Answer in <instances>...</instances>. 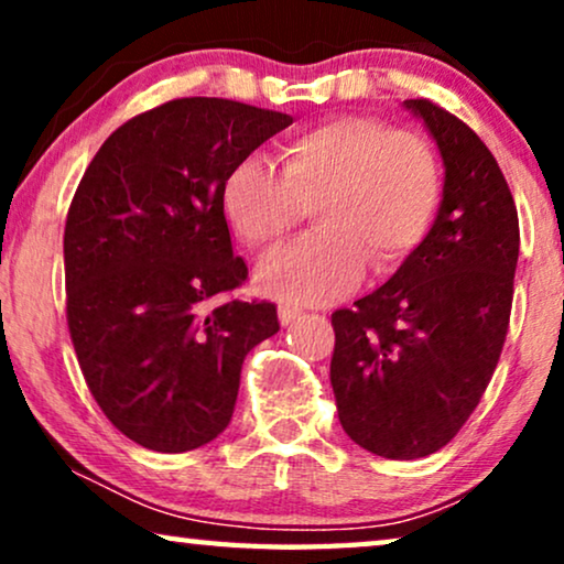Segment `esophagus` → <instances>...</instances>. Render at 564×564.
I'll return each mask as SVG.
<instances>
[{
    "label": "esophagus",
    "mask_w": 564,
    "mask_h": 564,
    "mask_svg": "<svg viewBox=\"0 0 564 564\" xmlns=\"http://www.w3.org/2000/svg\"><path fill=\"white\" fill-rule=\"evenodd\" d=\"M303 311L300 307H292V305H280V321L282 326H292V323H297L300 318H303Z\"/></svg>",
    "instance_id": "1"
}]
</instances>
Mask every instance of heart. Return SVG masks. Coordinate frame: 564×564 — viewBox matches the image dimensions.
<instances>
[{
    "label": "heart",
    "mask_w": 564,
    "mask_h": 564,
    "mask_svg": "<svg viewBox=\"0 0 564 564\" xmlns=\"http://www.w3.org/2000/svg\"><path fill=\"white\" fill-rule=\"evenodd\" d=\"M442 197V166L426 138L365 115L305 128L280 145V176L246 156L223 182L228 226L253 251L282 243L313 207L318 230L269 257L267 295L323 305L365 274H390L423 241Z\"/></svg>",
    "instance_id": "obj_1"
}]
</instances>
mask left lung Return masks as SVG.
<instances>
[{
  "mask_svg": "<svg viewBox=\"0 0 564 564\" xmlns=\"http://www.w3.org/2000/svg\"><path fill=\"white\" fill-rule=\"evenodd\" d=\"M405 105L442 151V207L390 282L330 315L338 421L384 459L429 457L473 415L503 351L519 261V213L488 145L431 99Z\"/></svg>",
  "mask_w": 564,
  "mask_h": 564,
  "instance_id": "8db88e82",
  "label": "left lung"
}]
</instances>
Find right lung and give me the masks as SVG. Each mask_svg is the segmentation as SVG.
Here are the masks:
<instances>
[{"label":"right lung","mask_w":564,"mask_h":564,"mask_svg":"<svg viewBox=\"0 0 564 564\" xmlns=\"http://www.w3.org/2000/svg\"><path fill=\"white\" fill-rule=\"evenodd\" d=\"M290 122L234 99H169L122 122L74 192L68 334L107 421L145 449L213 442L234 415L246 354L280 330L274 303L230 297L249 267L220 192Z\"/></svg>","instance_id":"right-lung-1"}]
</instances>
